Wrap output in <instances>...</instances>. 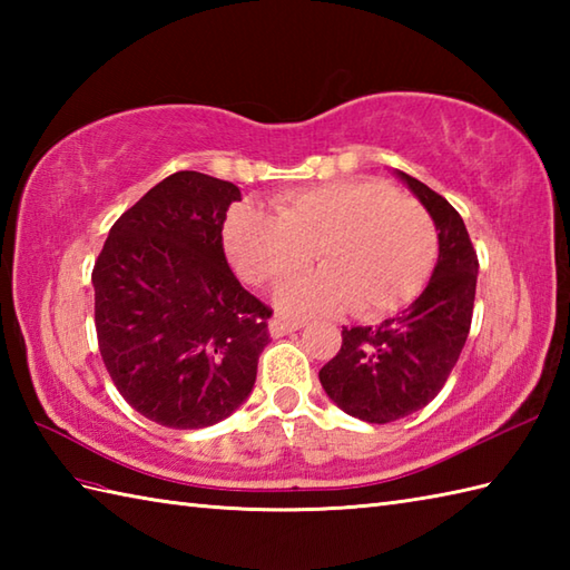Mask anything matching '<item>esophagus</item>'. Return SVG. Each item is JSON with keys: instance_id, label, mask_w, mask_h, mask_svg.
<instances>
[{"instance_id": "1", "label": "esophagus", "mask_w": 570, "mask_h": 570, "mask_svg": "<svg viewBox=\"0 0 570 570\" xmlns=\"http://www.w3.org/2000/svg\"><path fill=\"white\" fill-rule=\"evenodd\" d=\"M301 328L298 321H284V318H272L269 321V335L272 337H282V335H288V333H296Z\"/></svg>"}]
</instances>
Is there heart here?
<instances>
[{"instance_id": "obj_1", "label": "heart", "mask_w": 570, "mask_h": 570, "mask_svg": "<svg viewBox=\"0 0 570 570\" xmlns=\"http://www.w3.org/2000/svg\"><path fill=\"white\" fill-rule=\"evenodd\" d=\"M223 249L254 286H272L316 257L323 269L282 286L276 306L288 316H325L353 308L380 318L411 304L439 254L431 215L372 178H345L286 190L272 215L237 203L223 223Z\"/></svg>"}]
</instances>
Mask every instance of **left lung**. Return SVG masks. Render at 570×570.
I'll return each mask as SVG.
<instances>
[{"instance_id": "left-lung-1", "label": "left lung", "mask_w": 570, "mask_h": 570, "mask_svg": "<svg viewBox=\"0 0 570 570\" xmlns=\"http://www.w3.org/2000/svg\"><path fill=\"white\" fill-rule=\"evenodd\" d=\"M439 229V259L414 304L380 325L343 328L337 355L318 372L345 414L390 423L426 406L443 390L463 350L478 286V254L463 217L439 193L396 171Z\"/></svg>"}]
</instances>
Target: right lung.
I'll return each mask as SVG.
<instances>
[{
  "label": "right lung",
  "instance_id": "obj_1",
  "mask_svg": "<svg viewBox=\"0 0 570 570\" xmlns=\"http://www.w3.org/2000/svg\"><path fill=\"white\" fill-rule=\"evenodd\" d=\"M229 180L178 171L119 217L92 269L107 372L141 416L205 429L247 402L272 311L223 249Z\"/></svg>",
  "mask_w": 570,
  "mask_h": 570
}]
</instances>
